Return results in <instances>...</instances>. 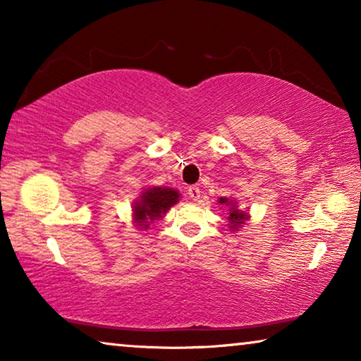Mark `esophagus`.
Returning <instances> with one entry per match:
<instances>
[{
  "label": "esophagus",
  "instance_id": "1",
  "mask_svg": "<svg viewBox=\"0 0 361 361\" xmlns=\"http://www.w3.org/2000/svg\"><path fill=\"white\" fill-rule=\"evenodd\" d=\"M200 192H202V191H200L199 186H189V189H188V195L192 200H199L200 199Z\"/></svg>",
  "mask_w": 361,
  "mask_h": 361
}]
</instances>
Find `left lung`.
<instances>
[{
	"label": "left lung",
	"instance_id": "1",
	"mask_svg": "<svg viewBox=\"0 0 361 361\" xmlns=\"http://www.w3.org/2000/svg\"><path fill=\"white\" fill-rule=\"evenodd\" d=\"M224 202H228V199H226V197L219 199V204H224ZM229 212L231 213H229V218L228 219H229V223H231V228L232 229L240 228V226L243 224V221H245V219H247V213L237 210L235 207H231Z\"/></svg>",
	"mask_w": 361,
	"mask_h": 361
}]
</instances>
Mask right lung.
Segmentation results:
<instances>
[{"label":"right lung","instance_id":"add662e5","mask_svg":"<svg viewBox=\"0 0 361 361\" xmlns=\"http://www.w3.org/2000/svg\"><path fill=\"white\" fill-rule=\"evenodd\" d=\"M178 191L170 188L146 189L135 207H133V215H135L138 226L146 228L152 219L162 218L170 207L178 202Z\"/></svg>","mask_w":361,"mask_h":361}]
</instances>
